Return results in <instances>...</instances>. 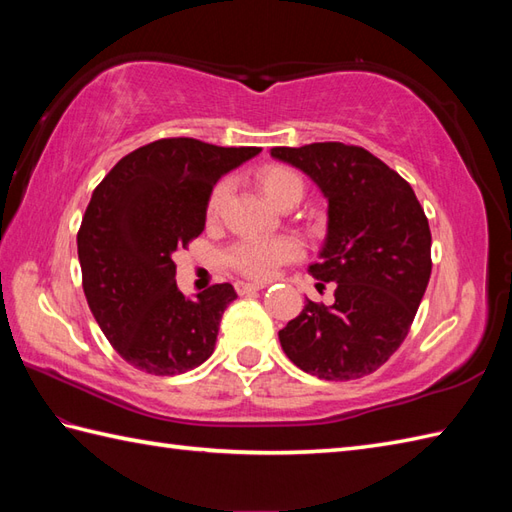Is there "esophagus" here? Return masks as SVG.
Listing matches in <instances>:
<instances>
[{
	"label": "esophagus",
	"instance_id": "1",
	"mask_svg": "<svg viewBox=\"0 0 512 512\" xmlns=\"http://www.w3.org/2000/svg\"><path fill=\"white\" fill-rule=\"evenodd\" d=\"M262 288H264V284H248V281H237L235 284V290L239 292V295H250V292H257Z\"/></svg>",
	"mask_w": 512,
	"mask_h": 512
}]
</instances>
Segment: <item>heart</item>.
<instances>
[{"mask_svg":"<svg viewBox=\"0 0 512 512\" xmlns=\"http://www.w3.org/2000/svg\"><path fill=\"white\" fill-rule=\"evenodd\" d=\"M255 184L268 202L275 206L284 202H299L303 195V180L295 169L284 165H266L255 173ZM228 187L222 182L211 191L206 202V217L215 220L222 211ZM301 255V244L292 237H246L226 250V262L237 273L253 279H270L275 270Z\"/></svg>","mask_w":512,"mask_h":512,"instance_id":"obj_1","label":"heart"}]
</instances>
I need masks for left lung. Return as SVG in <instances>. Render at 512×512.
<instances>
[{"label":"left lung","instance_id":"8db88e82","mask_svg":"<svg viewBox=\"0 0 512 512\" xmlns=\"http://www.w3.org/2000/svg\"><path fill=\"white\" fill-rule=\"evenodd\" d=\"M270 156L301 169L328 200V235L308 273L336 284L332 306L308 299L279 330L281 347L317 378H363L405 341L427 290V215L409 182L363 147L312 143Z\"/></svg>","mask_w":512,"mask_h":512}]
</instances>
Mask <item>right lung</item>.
I'll return each mask as SVG.
<instances>
[{
    "label": "right lung",
    "mask_w": 512,
    "mask_h": 512,
    "mask_svg": "<svg viewBox=\"0 0 512 512\" xmlns=\"http://www.w3.org/2000/svg\"><path fill=\"white\" fill-rule=\"evenodd\" d=\"M259 151L160 138L118 160L94 189L76 235L83 292L107 341L140 372L176 376L213 354L237 292L215 284L184 297L173 253L204 231L215 182Z\"/></svg>",
    "instance_id": "1"
}]
</instances>
